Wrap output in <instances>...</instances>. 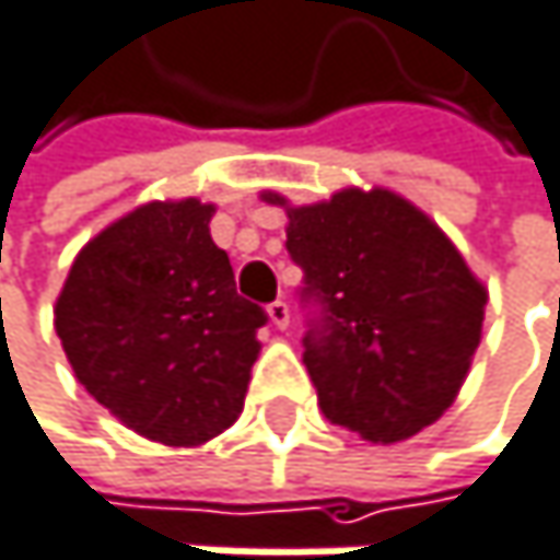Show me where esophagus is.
I'll use <instances>...</instances> for the list:
<instances>
[{
  "mask_svg": "<svg viewBox=\"0 0 560 560\" xmlns=\"http://www.w3.org/2000/svg\"><path fill=\"white\" fill-rule=\"evenodd\" d=\"M268 322L278 328V331H285L289 325H292V312H289V305L282 302V299H278V302H271L268 305Z\"/></svg>",
  "mask_w": 560,
  "mask_h": 560,
  "instance_id": "esophagus-1",
  "label": "esophagus"
}]
</instances>
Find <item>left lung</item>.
<instances>
[{"label":"left lung","instance_id":"1","mask_svg":"<svg viewBox=\"0 0 560 560\" xmlns=\"http://www.w3.org/2000/svg\"><path fill=\"white\" fill-rule=\"evenodd\" d=\"M292 258L305 295L325 308L305 338V368L331 423L368 443H404L459 397L489 292L453 238L387 186H345L331 199L292 206Z\"/></svg>","mask_w":560,"mask_h":560}]
</instances>
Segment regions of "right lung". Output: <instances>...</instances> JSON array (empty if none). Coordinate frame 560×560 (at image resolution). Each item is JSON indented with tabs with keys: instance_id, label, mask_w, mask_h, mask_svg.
Returning a JSON list of instances; mask_svg holds the SVG:
<instances>
[{
	"instance_id": "add662e5",
	"label": "right lung",
	"mask_w": 560,
	"mask_h": 560,
	"mask_svg": "<svg viewBox=\"0 0 560 560\" xmlns=\"http://www.w3.org/2000/svg\"><path fill=\"white\" fill-rule=\"evenodd\" d=\"M215 206L196 196L143 202L104 225L71 261L55 331L78 384L127 430L163 446H202L242 407L265 312L235 295L212 242Z\"/></svg>"
}]
</instances>
